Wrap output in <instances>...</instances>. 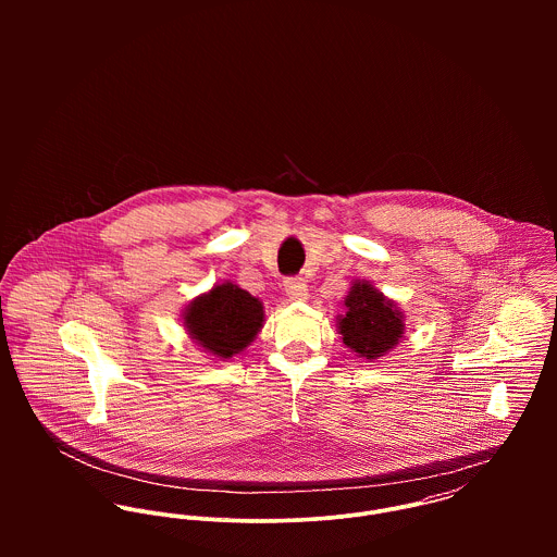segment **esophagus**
Returning <instances> with one entry per match:
<instances>
[{
  "instance_id": "1",
  "label": "esophagus",
  "mask_w": 557,
  "mask_h": 557,
  "mask_svg": "<svg viewBox=\"0 0 557 557\" xmlns=\"http://www.w3.org/2000/svg\"><path fill=\"white\" fill-rule=\"evenodd\" d=\"M283 287H285V294L292 298V300H307V296H309V289H307V281L305 278H300V276H292V278H287L285 283H283Z\"/></svg>"
}]
</instances>
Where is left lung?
Returning <instances> with one entry per match:
<instances>
[{
	"label": "left lung",
	"mask_w": 557,
	"mask_h": 557,
	"mask_svg": "<svg viewBox=\"0 0 557 557\" xmlns=\"http://www.w3.org/2000/svg\"><path fill=\"white\" fill-rule=\"evenodd\" d=\"M405 311L373 281L356 278L336 315V332L347 349L367 362L382 360L405 338Z\"/></svg>",
	"instance_id": "8db88e82"
}]
</instances>
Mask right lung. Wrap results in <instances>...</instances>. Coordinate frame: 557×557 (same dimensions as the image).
I'll list each match as a JSON object with an SVG mask.
<instances>
[{
    "label": "right lung",
    "mask_w": 557,
    "mask_h": 557,
    "mask_svg": "<svg viewBox=\"0 0 557 557\" xmlns=\"http://www.w3.org/2000/svg\"><path fill=\"white\" fill-rule=\"evenodd\" d=\"M180 318L188 338L203 354L216 362H227L257 338L265 311L259 298L234 281H223L193 298Z\"/></svg>",
    "instance_id": "1"
}]
</instances>
